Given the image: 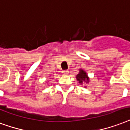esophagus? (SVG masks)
<instances>
[{
	"mask_svg": "<svg viewBox=\"0 0 130 130\" xmlns=\"http://www.w3.org/2000/svg\"><path fill=\"white\" fill-rule=\"evenodd\" d=\"M69 71L68 70H65V71H63V75H65V76H67V75H68L69 74Z\"/></svg>",
	"mask_w": 130,
	"mask_h": 130,
	"instance_id": "obj_1",
	"label": "esophagus"
}]
</instances>
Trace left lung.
Returning <instances> with one entry per match:
<instances>
[{
  "label": "left lung",
  "mask_w": 130,
  "mask_h": 130,
  "mask_svg": "<svg viewBox=\"0 0 130 130\" xmlns=\"http://www.w3.org/2000/svg\"><path fill=\"white\" fill-rule=\"evenodd\" d=\"M76 80L78 81V83H80L81 85H83V83L85 82L86 83H89V77L87 75V72L83 69H79V73H78L76 76ZM86 88V86H85Z\"/></svg>",
  "instance_id": "1"
}]
</instances>
